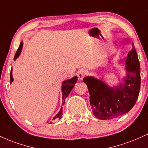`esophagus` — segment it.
Masks as SVG:
<instances>
[{
    "label": "esophagus",
    "instance_id": "34e87169",
    "mask_svg": "<svg viewBox=\"0 0 148 148\" xmlns=\"http://www.w3.org/2000/svg\"><path fill=\"white\" fill-rule=\"evenodd\" d=\"M87 74H88V72L86 70H81L78 73V79L79 80H82Z\"/></svg>",
    "mask_w": 148,
    "mask_h": 148
}]
</instances>
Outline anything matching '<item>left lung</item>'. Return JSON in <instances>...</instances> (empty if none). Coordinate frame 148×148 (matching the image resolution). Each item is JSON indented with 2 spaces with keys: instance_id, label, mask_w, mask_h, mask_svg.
<instances>
[{
  "instance_id": "left-lung-1",
  "label": "left lung",
  "mask_w": 148,
  "mask_h": 148,
  "mask_svg": "<svg viewBox=\"0 0 148 148\" xmlns=\"http://www.w3.org/2000/svg\"><path fill=\"white\" fill-rule=\"evenodd\" d=\"M125 75L118 85L110 86L103 80L86 76L92 112L101 120L115 119L127 113L136 102L140 87V63L134 44L124 58Z\"/></svg>"
}]
</instances>
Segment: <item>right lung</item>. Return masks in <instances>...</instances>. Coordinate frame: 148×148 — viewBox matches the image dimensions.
<instances>
[{"instance_id":"1","label":"right lung","mask_w":148,"mask_h":148,"mask_svg":"<svg viewBox=\"0 0 148 148\" xmlns=\"http://www.w3.org/2000/svg\"><path fill=\"white\" fill-rule=\"evenodd\" d=\"M23 45V42H21L20 45H19L18 49H17L16 52L15 56H14V60H15L16 58L20 56L21 51H22V48ZM14 81L13 76H12V68L11 69V72H10V83H12ZM77 82V76H75L74 77L72 78V79L65 80L63 82V84H62L61 86V90H62V100H63V103H62V105H64L65 103V99L67 97V96L69 95L70 92L72 91L73 88L75 85V83ZM62 115H63V108L61 107L60 111L58 112V113L53 118V119H60L62 118Z\"/></svg>"}]
</instances>
